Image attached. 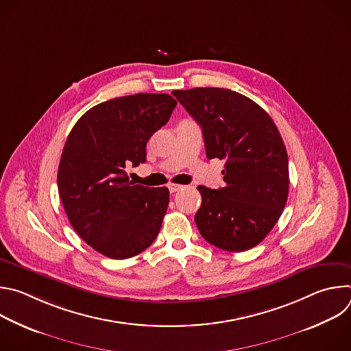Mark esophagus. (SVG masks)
<instances>
[{
  "label": "esophagus",
  "instance_id": "obj_1",
  "mask_svg": "<svg viewBox=\"0 0 351 351\" xmlns=\"http://www.w3.org/2000/svg\"><path fill=\"white\" fill-rule=\"evenodd\" d=\"M183 187H184V186H182V184H175V183L168 184V189H169L171 193H176V191H179V190H183Z\"/></svg>",
  "mask_w": 351,
  "mask_h": 351
}]
</instances>
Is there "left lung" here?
<instances>
[{"instance_id":"8db88e82","label":"left lung","mask_w":351,"mask_h":351,"mask_svg":"<svg viewBox=\"0 0 351 351\" xmlns=\"http://www.w3.org/2000/svg\"><path fill=\"white\" fill-rule=\"evenodd\" d=\"M172 94L202 126L207 158L225 160V186H198L203 203L194 221L202 236L226 252L261 243L289 194V161L271 117L248 97L218 87Z\"/></svg>"}]
</instances>
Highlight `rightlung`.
Returning <instances> with one entry per match:
<instances>
[{"instance_id":"obj_1","label":"right lung","mask_w":351,"mask_h":351,"mask_svg":"<svg viewBox=\"0 0 351 351\" xmlns=\"http://www.w3.org/2000/svg\"><path fill=\"white\" fill-rule=\"evenodd\" d=\"M176 104L169 94L118 97L90 108L72 128L58 191L71 225L95 252L130 258L160 233L169 190L134 184L125 169L145 162L148 138L169 121Z\"/></svg>"}]
</instances>
